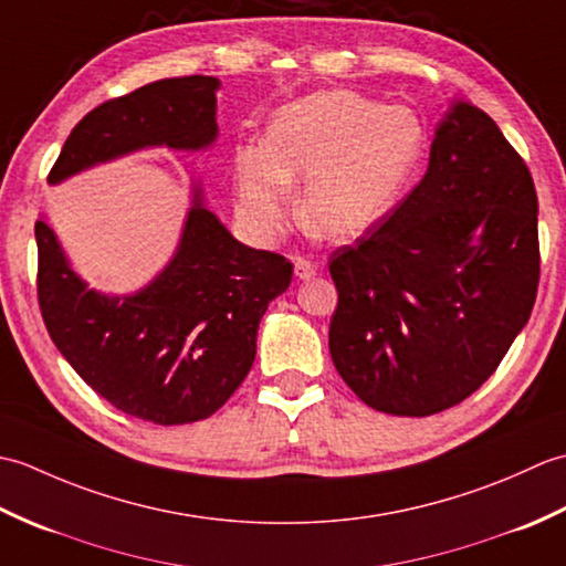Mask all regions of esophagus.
Instances as JSON below:
<instances>
[{
  "mask_svg": "<svg viewBox=\"0 0 566 566\" xmlns=\"http://www.w3.org/2000/svg\"><path fill=\"white\" fill-rule=\"evenodd\" d=\"M294 274L298 276V280H314L316 276V264L311 262L308 258H296L294 260Z\"/></svg>",
  "mask_w": 566,
  "mask_h": 566,
  "instance_id": "34e87169",
  "label": "esophagus"
}]
</instances>
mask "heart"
Wrapping results in <instances>:
<instances>
[{"label": "heart", "instance_id": "heart-1", "mask_svg": "<svg viewBox=\"0 0 566 566\" xmlns=\"http://www.w3.org/2000/svg\"><path fill=\"white\" fill-rule=\"evenodd\" d=\"M426 130L406 106L350 90H323L276 109L262 143L233 153L235 213L250 235L272 240L298 216L311 233L345 240L387 213L423 158Z\"/></svg>", "mask_w": 566, "mask_h": 566}]
</instances>
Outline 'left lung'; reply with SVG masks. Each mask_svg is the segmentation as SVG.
<instances>
[{
    "label": "left lung",
    "instance_id": "obj_1",
    "mask_svg": "<svg viewBox=\"0 0 566 566\" xmlns=\"http://www.w3.org/2000/svg\"><path fill=\"white\" fill-rule=\"evenodd\" d=\"M328 264V347L347 387L381 413H440L494 375L531 318L533 177L494 118L452 99L418 187Z\"/></svg>",
    "mask_w": 566,
    "mask_h": 566
}]
</instances>
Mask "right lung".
I'll use <instances>...</instances> for the list:
<instances>
[{
    "label": "right lung",
    "mask_w": 566,
    "mask_h": 566,
    "mask_svg": "<svg viewBox=\"0 0 566 566\" xmlns=\"http://www.w3.org/2000/svg\"><path fill=\"white\" fill-rule=\"evenodd\" d=\"M219 77L158 80L106 102L72 128L48 185L153 148L201 153L219 138ZM39 304L55 347L118 411L158 426L209 418L255 363L260 318L292 282V262L221 223L191 179L170 262L130 294H106L72 270L41 213Z\"/></svg>",
    "instance_id": "obj_1"
}]
</instances>
